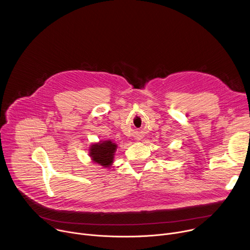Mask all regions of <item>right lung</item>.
<instances>
[{"instance_id":"1","label":"right lung","mask_w":250,"mask_h":250,"mask_svg":"<svg viewBox=\"0 0 250 250\" xmlns=\"http://www.w3.org/2000/svg\"><path fill=\"white\" fill-rule=\"evenodd\" d=\"M117 148L118 145L110 139L95 142L89 147V156L93 163L104 168H110L114 163Z\"/></svg>"}]
</instances>
